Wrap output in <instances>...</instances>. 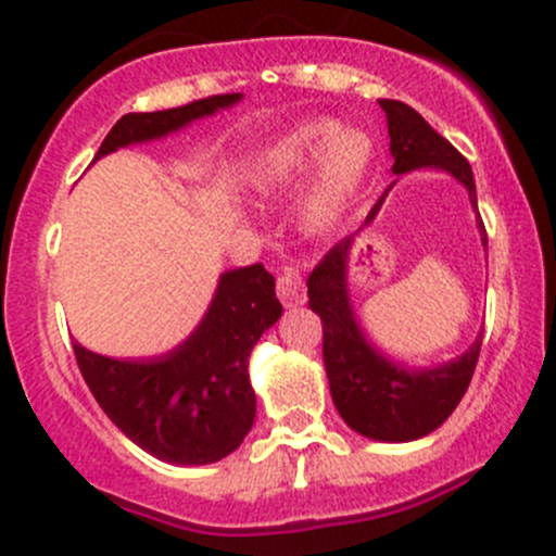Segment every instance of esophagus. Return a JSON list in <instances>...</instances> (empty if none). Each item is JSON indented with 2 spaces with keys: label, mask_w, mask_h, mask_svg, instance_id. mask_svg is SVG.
Returning a JSON list of instances; mask_svg holds the SVG:
<instances>
[{
  "label": "esophagus",
  "mask_w": 556,
  "mask_h": 556,
  "mask_svg": "<svg viewBox=\"0 0 556 556\" xmlns=\"http://www.w3.org/2000/svg\"><path fill=\"white\" fill-rule=\"evenodd\" d=\"M277 295L285 306H299L304 304V282H301L295 268H285L277 279Z\"/></svg>",
  "instance_id": "esophagus-1"
}]
</instances>
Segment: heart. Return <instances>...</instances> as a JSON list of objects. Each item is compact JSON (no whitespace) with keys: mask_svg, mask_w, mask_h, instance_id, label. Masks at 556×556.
<instances>
[{"mask_svg":"<svg viewBox=\"0 0 556 556\" xmlns=\"http://www.w3.org/2000/svg\"><path fill=\"white\" fill-rule=\"evenodd\" d=\"M319 161V179L306 201V223L323 228L339 217L361 188L374 159V142L357 128H341L333 121H314L299 126L288 137L279 139L257 169L252 172V185L257 190H277L295 174L306 172Z\"/></svg>","mask_w":556,"mask_h":556,"instance_id":"obj_1","label":"heart"}]
</instances>
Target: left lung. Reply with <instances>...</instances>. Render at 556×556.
<instances>
[{
    "label": "left lung",
    "instance_id": "8db88e82",
    "mask_svg": "<svg viewBox=\"0 0 556 556\" xmlns=\"http://www.w3.org/2000/svg\"><path fill=\"white\" fill-rule=\"evenodd\" d=\"M379 104L387 115L390 153L395 159L392 172L406 174L428 169V166L450 172L457 182L465 185L470 204L479 215L473 172L468 161L439 131H433L417 110L395 99H379ZM384 195L368 212L366 223L374 220ZM479 231L481 242L486 244L481 217ZM352 242L355 237H346L330 247L328 255L314 266L306 279L312 312H317L323 319V361L330 395L341 419L355 433L374 441H390V444L417 441L441 428L463 401L476 363H479L481 336L468 346V352L435 368L414 371L384 357L366 339L352 312L350 290H346V261H350Z\"/></svg>",
    "mask_w": 556,
    "mask_h": 556
}]
</instances>
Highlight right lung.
<instances>
[{"mask_svg": "<svg viewBox=\"0 0 556 556\" xmlns=\"http://www.w3.org/2000/svg\"><path fill=\"white\" fill-rule=\"evenodd\" d=\"M239 99L242 93H220L174 110L128 112L110 128L97 159L179 131ZM279 314L274 277L252 263L223 274L199 328L166 355L117 361L75 341V357L99 406L139 450L164 463L210 465L237 450L255 422L247 361Z\"/></svg>", "mask_w": 556, "mask_h": 556, "instance_id": "obj_1", "label": "right lung"}]
</instances>
